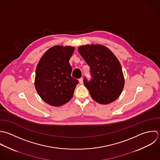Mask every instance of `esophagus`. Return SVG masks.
Returning a JSON list of instances; mask_svg holds the SVG:
<instances>
[{"mask_svg":"<svg viewBox=\"0 0 160 160\" xmlns=\"http://www.w3.org/2000/svg\"><path fill=\"white\" fill-rule=\"evenodd\" d=\"M78 80H79V83L80 84H83V78H80Z\"/></svg>","mask_w":160,"mask_h":160,"instance_id":"34e87169","label":"esophagus"}]
</instances>
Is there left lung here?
<instances>
[{"label": "left lung", "instance_id": "8db88e82", "mask_svg": "<svg viewBox=\"0 0 160 160\" xmlns=\"http://www.w3.org/2000/svg\"><path fill=\"white\" fill-rule=\"evenodd\" d=\"M78 52L90 68L92 78H84V85L92 98L100 104L117 99L122 92L125 80L120 62L107 47L102 45H86Z\"/></svg>", "mask_w": 160, "mask_h": 160}]
</instances>
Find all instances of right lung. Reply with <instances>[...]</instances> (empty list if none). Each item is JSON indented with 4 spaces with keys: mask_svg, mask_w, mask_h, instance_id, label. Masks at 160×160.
I'll use <instances>...</instances> for the list:
<instances>
[{
    "mask_svg": "<svg viewBox=\"0 0 160 160\" xmlns=\"http://www.w3.org/2000/svg\"><path fill=\"white\" fill-rule=\"evenodd\" d=\"M74 47L55 45L48 49L40 58L35 71V87L47 103L60 107L73 97L78 81L72 77L69 60Z\"/></svg>",
    "mask_w": 160,
    "mask_h": 160,
    "instance_id": "add662e5",
    "label": "right lung"
}]
</instances>
